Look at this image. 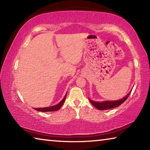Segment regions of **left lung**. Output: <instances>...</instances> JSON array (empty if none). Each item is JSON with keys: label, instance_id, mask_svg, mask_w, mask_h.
Returning a JSON list of instances; mask_svg holds the SVG:
<instances>
[{"label": "left lung", "instance_id": "1", "mask_svg": "<svg viewBox=\"0 0 150 150\" xmlns=\"http://www.w3.org/2000/svg\"><path fill=\"white\" fill-rule=\"evenodd\" d=\"M130 93H129L128 95H127L125 97H124L122 99L118 100H115V101H103V102H95V101H93L92 100L89 99L91 103L95 106L96 108H97L98 110H106V109H110V108H114L117 107V106H120L122 105L124 101H125L129 95H130Z\"/></svg>", "mask_w": 150, "mask_h": 150}]
</instances>
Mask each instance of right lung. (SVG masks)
Here are the masks:
<instances>
[{"label": "right lung", "instance_id": "right-lung-1", "mask_svg": "<svg viewBox=\"0 0 150 150\" xmlns=\"http://www.w3.org/2000/svg\"><path fill=\"white\" fill-rule=\"evenodd\" d=\"M66 96H67V94H66L65 96H64V98H63V100L61 101L59 103H58L57 105H55V106H50V107H44V108H35V110H36L38 111H40V112H52V111H57L59 110V109L62 107V106L63 105V103L66 98Z\"/></svg>", "mask_w": 150, "mask_h": 150}]
</instances>
